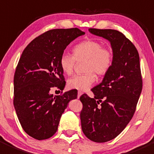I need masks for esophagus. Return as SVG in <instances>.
<instances>
[{
    "mask_svg": "<svg viewBox=\"0 0 154 154\" xmlns=\"http://www.w3.org/2000/svg\"><path fill=\"white\" fill-rule=\"evenodd\" d=\"M81 95H82V92H80V91H78V92H77V98H80V96Z\"/></svg>",
    "mask_w": 154,
    "mask_h": 154,
    "instance_id": "obj_1",
    "label": "esophagus"
}]
</instances>
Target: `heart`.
<instances>
[{"mask_svg": "<svg viewBox=\"0 0 154 154\" xmlns=\"http://www.w3.org/2000/svg\"><path fill=\"white\" fill-rule=\"evenodd\" d=\"M74 56L64 53L59 59V65L65 74L71 75L76 62L85 60L83 74L74 75L68 80L70 89L86 90L95 80V74L104 76L109 71L113 62V51L110 47H104L102 43L94 39H87L76 44L73 48Z\"/></svg>", "mask_w": 154, "mask_h": 154, "instance_id": "1", "label": "heart"}]
</instances>
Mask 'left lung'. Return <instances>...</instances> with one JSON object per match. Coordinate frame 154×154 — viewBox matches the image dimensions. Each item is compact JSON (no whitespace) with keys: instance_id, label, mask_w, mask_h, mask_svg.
<instances>
[{"instance_id":"8db88e82","label":"left lung","mask_w":154,"mask_h":154,"mask_svg":"<svg viewBox=\"0 0 154 154\" xmlns=\"http://www.w3.org/2000/svg\"><path fill=\"white\" fill-rule=\"evenodd\" d=\"M89 31L108 40L113 51L111 68L92 89L95 97H80L83 133L91 141L103 143L120 135L132 120L142 90V77L138 50L123 33L98 28Z\"/></svg>"}]
</instances>
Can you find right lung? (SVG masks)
Returning a JSON list of instances; mask_svg holds the SVG:
<instances>
[{
	"mask_svg": "<svg viewBox=\"0 0 154 154\" xmlns=\"http://www.w3.org/2000/svg\"><path fill=\"white\" fill-rule=\"evenodd\" d=\"M84 34L77 28L50 30L34 38L22 52L13 79V104L29 136L37 140L53 136L68 102L77 98L74 89L55 96L50 91L64 89L59 59L67 46Z\"/></svg>",
	"mask_w": 154,
	"mask_h": 154,
	"instance_id": "obj_1",
	"label": "right lung"
}]
</instances>
